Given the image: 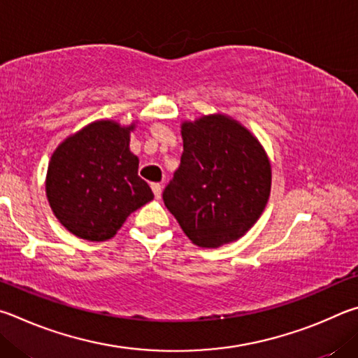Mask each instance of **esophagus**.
I'll return each mask as SVG.
<instances>
[{
	"instance_id": "obj_1",
	"label": "esophagus",
	"mask_w": 358,
	"mask_h": 358,
	"mask_svg": "<svg viewBox=\"0 0 358 358\" xmlns=\"http://www.w3.org/2000/svg\"><path fill=\"white\" fill-rule=\"evenodd\" d=\"M150 187H152L154 196H155L157 199H159V198L162 196V185H160V184H152V185H150Z\"/></svg>"
}]
</instances>
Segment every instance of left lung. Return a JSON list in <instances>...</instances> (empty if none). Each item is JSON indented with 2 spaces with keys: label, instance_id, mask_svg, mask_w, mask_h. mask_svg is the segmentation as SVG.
Returning <instances> with one entry per match:
<instances>
[{
  "label": "left lung",
  "instance_id": "obj_1",
  "mask_svg": "<svg viewBox=\"0 0 358 358\" xmlns=\"http://www.w3.org/2000/svg\"><path fill=\"white\" fill-rule=\"evenodd\" d=\"M184 152L163 201L198 247L218 248L247 233L271 196L272 166L258 138L228 115L180 124Z\"/></svg>",
  "mask_w": 358,
  "mask_h": 358
}]
</instances>
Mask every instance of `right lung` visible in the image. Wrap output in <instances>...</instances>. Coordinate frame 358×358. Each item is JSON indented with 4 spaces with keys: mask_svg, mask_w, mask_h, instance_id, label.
I'll list each match as a JSON object with an SVG mask.
<instances>
[{
    "mask_svg": "<svg viewBox=\"0 0 358 358\" xmlns=\"http://www.w3.org/2000/svg\"><path fill=\"white\" fill-rule=\"evenodd\" d=\"M135 122L100 119L67 136L52 154L45 192L55 217L80 239H111L127 217L154 198L130 150Z\"/></svg>",
    "mask_w": 358,
    "mask_h": 358,
    "instance_id": "right-lung-1",
    "label": "right lung"
}]
</instances>
